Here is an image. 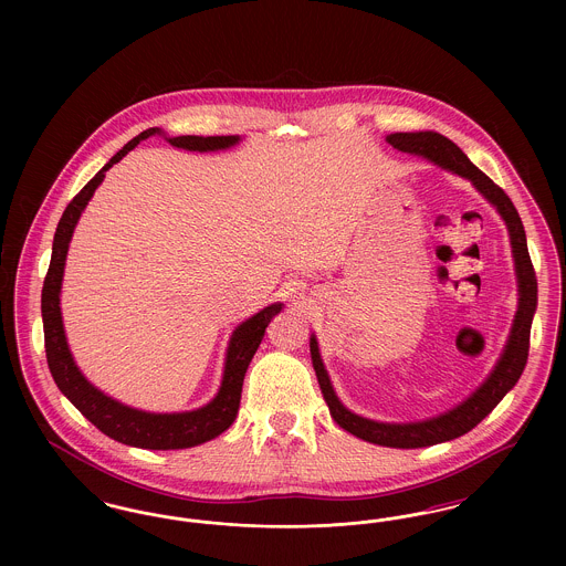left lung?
Listing matches in <instances>:
<instances>
[{
    "label": "left lung",
    "mask_w": 566,
    "mask_h": 566,
    "mask_svg": "<svg viewBox=\"0 0 566 566\" xmlns=\"http://www.w3.org/2000/svg\"><path fill=\"white\" fill-rule=\"evenodd\" d=\"M386 142L401 153L424 157L434 165L450 169L452 174L471 180L473 187L480 190L485 199L496 208V212L505 220L507 231H510L513 263H515V275H517V295H520L507 346L501 354L496 367L492 369V374L467 401H462L454 409H450L437 418L422 420V422L388 424V422H376V420H367L363 416L352 413L350 409H346L337 399L328 374L324 369L323 358L318 352V342L312 335V339H310L312 363H314V371L318 377L324 401L328 405L333 420L344 431L352 432L354 437H358L363 441L386 446V448L411 450V448H427L434 443L452 441L460 434L475 429L515 386V381L520 379L524 367H526L528 348H531V324H533V316L537 310V275H535L533 263H531L524 224L520 220L512 199L499 185H494L484 171H480L473 163L469 161L467 155L458 148L452 139H448L446 135L434 134V132H416V134H390L386 137Z\"/></svg>",
    "instance_id": "left-lung-1"
}]
</instances>
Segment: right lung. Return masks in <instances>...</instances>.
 <instances>
[{
  "label": "right lung",
  "mask_w": 566,
  "mask_h": 566,
  "mask_svg": "<svg viewBox=\"0 0 566 566\" xmlns=\"http://www.w3.org/2000/svg\"><path fill=\"white\" fill-rule=\"evenodd\" d=\"M161 135L159 127L146 129L127 142L123 150H118L86 185L84 189L67 203L65 212L61 216L56 231H54L53 256L51 268L44 277L42 286V323H44V348H46V360L49 369L53 374L54 384L59 390L72 401V405L81 411L82 416L95 424L109 439L144 448V450H185L199 443H206L218 437L220 432L227 431L240 409L242 399L243 376L245 369L254 356L256 348L263 342L265 328L270 326L271 318L282 312V303H271L270 307L261 310L252 318L240 324L229 342L227 348V360H224V374L220 381V390L214 399L199 409L182 411V413H150L134 409L129 405L118 403L102 390H97L86 377L82 376L81 369L76 367L72 352L67 348L65 331H63V318H61V282H63V270H65V256L67 248L72 242V233L76 229V222L81 218L82 210L86 208L88 199L93 197L95 189L106 178V171L114 163L120 161L129 150L150 137ZM176 148L185 150H222L240 142V135H178L167 139Z\"/></svg>",
  "instance_id": "add662e5"
}]
</instances>
